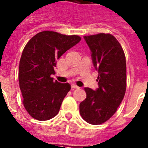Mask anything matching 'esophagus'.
Masks as SVG:
<instances>
[{
    "instance_id": "1",
    "label": "esophagus",
    "mask_w": 148,
    "mask_h": 148,
    "mask_svg": "<svg viewBox=\"0 0 148 148\" xmlns=\"http://www.w3.org/2000/svg\"><path fill=\"white\" fill-rule=\"evenodd\" d=\"M71 87L73 89H79V86H77L76 84H72L71 85Z\"/></svg>"
}]
</instances>
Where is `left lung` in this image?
<instances>
[{"instance_id": "obj_1", "label": "left lung", "mask_w": 148, "mask_h": 148, "mask_svg": "<svg viewBox=\"0 0 148 148\" xmlns=\"http://www.w3.org/2000/svg\"><path fill=\"white\" fill-rule=\"evenodd\" d=\"M98 71L97 90L85 87L86 98L80 103L81 117L90 124L100 125L117 111L126 90L125 55L119 41L109 33L85 36Z\"/></svg>"}]
</instances>
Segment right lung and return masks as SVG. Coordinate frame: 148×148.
<instances>
[{
	"instance_id": "right-lung-1",
	"label": "right lung",
	"mask_w": 148,
	"mask_h": 148,
	"mask_svg": "<svg viewBox=\"0 0 148 148\" xmlns=\"http://www.w3.org/2000/svg\"><path fill=\"white\" fill-rule=\"evenodd\" d=\"M81 40L79 36H67L42 31L26 43L19 65V85L26 110L35 119L45 121L59 112L64 98L70 91L68 83L53 80L57 60Z\"/></svg>"
}]
</instances>
